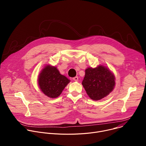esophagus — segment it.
Listing matches in <instances>:
<instances>
[{
  "mask_svg": "<svg viewBox=\"0 0 146 146\" xmlns=\"http://www.w3.org/2000/svg\"><path fill=\"white\" fill-rule=\"evenodd\" d=\"M73 80L74 81H77L78 80V77L77 76H76V77H73Z\"/></svg>",
  "mask_w": 146,
  "mask_h": 146,
  "instance_id": "obj_1",
  "label": "esophagus"
}]
</instances>
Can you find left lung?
<instances>
[{"label":"left lung","instance_id":"8db88e82","mask_svg":"<svg viewBox=\"0 0 146 146\" xmlns=\"http://www.w3.org/2000/svg\"><path fill=\"white\" fill-rule=\"evenodd\" d=\"M82 84L91 99L98 100L113 91L115 77L109 69L103 66L94 69L89 68L86 70Z\"/></svg>","mask_w":146,"mask_h":146}]
</instances>
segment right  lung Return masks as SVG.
<instances>
[{"mask_svg":"<svg viewBox=\"0 0 146 146\" xmlns=\"http://www.w3.org/2000/svg\"><path fill=\"white\" fill-rule=\"evenodd\" d=\"M38 85L46 95L51 98L59 96L70 80L60 74L56 67L46 66L38 77Z\"/></svg>","mask_w":146,"mask_h":146,"instance_id":"obj_1","label":"right lung"}]
</instances>
